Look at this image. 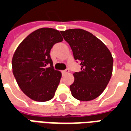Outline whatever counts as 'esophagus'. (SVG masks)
I'll return each mask as SVG.
<instances>
[{
  "label": "esophagus",
  "mask_w": 131,
  "mask_h": 131,
  "mask_svg": "<svg viewBox=\"0 0 131 131\" xmlns=\"http://www.w3.org/2000/svg\"><path fill=\"white\" fill-rule=\"evenodd\" d=\"M69 72V69H65V70H64V71H62V73L63 75H65V74H68Z\"/></svg>",
  "instance_id": "1"
}]
</instances>
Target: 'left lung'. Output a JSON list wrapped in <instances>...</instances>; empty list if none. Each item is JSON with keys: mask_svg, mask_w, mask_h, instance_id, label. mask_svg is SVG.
I'll list each match as a JSON object with an SVG mask.
<instances>
[{"mask_svg": "<svg viewBox=\"0 0 131 131\" xmlns=\"http://www.w3.org/2000/svg\"><path fill=\"white\" fill-rule=\"evenodd\" d=\"M61 34L81 65V71L73 74L74 81L70 85L72 96L81 101L97 98L104 91L112 74L113 57L110 50L85 30L71 29Z\"/></svg>", "mask_w": 131, "mask_h": 131, "instance_id": "left-lung-1", "label": "left lung"}]
</instances>
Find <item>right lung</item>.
Here are the masks:
<instances>
[{"label":"right lung","instance_id":"obj_1","mask_svg":"<svg viewBox=\"0 0 131 131\" xmlns=\"http://www.w3.org/2000/svg\"><path fill=\"white\" fill-rule=\"evenodd\" d=\"M59 31L41 28L22 40L13 55V72L17 84L33 100H51L59 85L61 72L54 70L50 52L55 43L62 41ZM49 64L50 68H46Z\"/></svg>","mask_w":131,"mask_h":131}]
</instances>
